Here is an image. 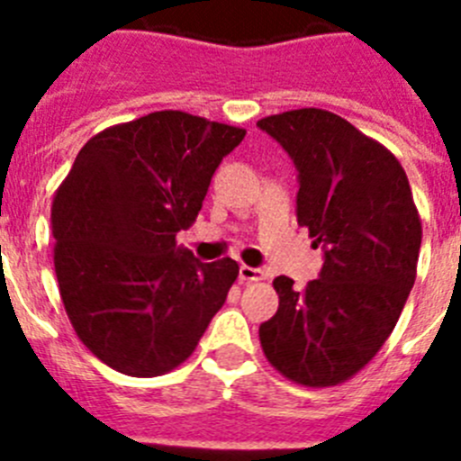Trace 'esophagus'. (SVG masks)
<instances>
[{"instance_id": "obj_1", "label": "esophagus", "mask_w": 461, "mask_h": 461, "mask_svg": "<svg viewBox=\"0 0 461 461\" xmlns=\"http://www.w3.org/2000/svg\"><path fill=\"white\" fill-rule=\"evenodd\" d=\"M260 279H266V272L260 270V267L240 266V281H242V284H251V281H260Z\"/></svg>"}]
</instances>
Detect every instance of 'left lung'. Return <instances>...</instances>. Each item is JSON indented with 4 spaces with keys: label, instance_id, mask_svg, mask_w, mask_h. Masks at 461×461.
<instances>
[{
    "label": "left lung",
    "instance_id": "obj_1",
    "mask_svg": "<svg viewBox=\"0 0 461 461\" xmlns=\"http://www.w3.org/2000/svg\"><path fill=\"white\" fill-rule=\"evenodd\" d=\"M297 168V223L325 263L303 291L276 276L279 309L260 325L267 362L293 383L330 388L385 344L415 281L422 223L409 177L388 148L321 108L258 120Z\"/></svg>",
    "mask_w": 461,
    "mask_h": 461
}]
</instances>
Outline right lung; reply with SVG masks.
<instances>
[{"instance_id": "1", "label": "right lung", "mask_w": 461, "mask_h": 461, "mask_svg": "<svg viewBox=\"0 0 461 461\" xmlns=\"http://www.w3.org/2000/svg\"><path fill=\"white\" fill-rule=\"evenodd\" d=\"M244 133L182 110L149 113L89 138L55 191L59 295L78 339L115 372L180 367L226 303L238 263H201L175 238Z\"/></svg>"}]
</instances>
